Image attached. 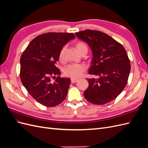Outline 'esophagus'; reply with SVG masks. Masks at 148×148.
<instances>
[{"label": "esophagus", "mask_w": 148, "mask_h": 148, "mask_svg": "<svg viewBox=\"0 0 148 148\" xmlns=\"http://www.w3.org/2000/svg\"><path fill=\"white\" fill-rule=\"evenodd\" d=\"M78 81V79H75V78H71V82L72 83H75L76 82H77Z\"/></svg>", "instance_id": "1"}]
</instances>
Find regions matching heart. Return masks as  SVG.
Instances as JSON below:
<instances>
[{
  "label": "heart",
  "mask_w": 148,
  "mask_h": 148,
  "mask_svg": "<svg viewBox=\"0 0 148 148\" xmlns=\"http://www.w3.org/2000/svg\"><path fill=\"white\" fill-rule=\"evenodd\" d=\"M76 48L78 52L83 48H87L86 44L82 42H79L76 44ZM65 47H64L59 53V59L60 60H63L65 57ZM85 71V67L83 65L80 64H70L66 66L64 70V73L65 75L67 77L71 78H78L81 76L84 71Z\"/></svg>",
  "instance_id": "b5f03b06"
}]
</instances>
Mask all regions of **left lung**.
Returning a JSON list of instances; mask_svg holds the SVG:
<instances>
[{"instance_id":"8db88e82","label":"left lung","mask_w":148,"mask_h":148,"mask_svg":"<svg viewBox=\"0 0 148 148\" xmlns=\"http://www.w3.org/2000/svg\"><path fill=\"white\" fill-rule=\"evenodd\" d=\"M92 51L89 75L98 78H88L89 86L84 92L87 101L102 105L115 99L126 86L131 69L130 62L122 45L110 36L96 30L76 33Z\"/></svg>"}]
</instances>
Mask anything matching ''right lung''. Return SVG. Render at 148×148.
I'll return each instance as SVG.
<instances>
[{
    "label": "right lung",
    "mask_w": 148,
    "mask_h": 148,
    "mask_svg": "<svg viewBox=\"0 0 148 148\" xmlns=\"http://www.w3.org/2000/svg\"><path fill=\"white\" fill-rule=\"evenodd\" d=\"M75 38L73 33H69L39 35L21 56V82L29 95L44 106L59 105L67 95L71 80L59 77L60 70L56 64L62 47Z\"/></svg>",
    "instance_id": "1"
}]
</instances>
